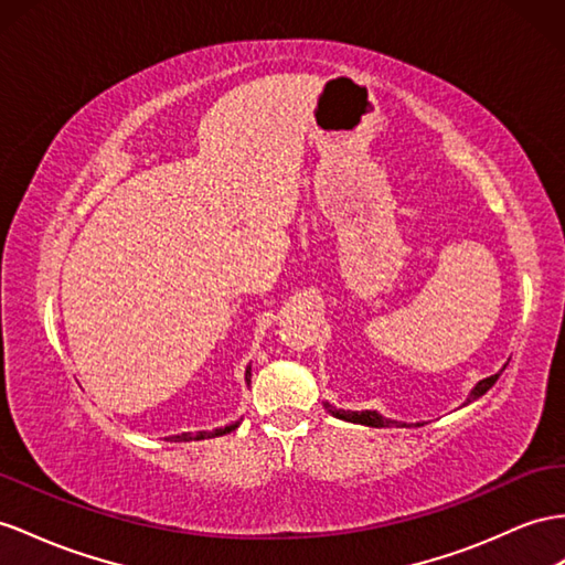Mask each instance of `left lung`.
<instances>
[{
  "label": "left lung",
  "instance_id": "left-lung-1",
  "mask_svg": "<svg viewBox=\"0 0 565 565\" xmlns=\"http://www.w3.org/2000/svg\"><path fill=\"white\" fill-rule=\"evenodd\" d=\"M497 380H499V374H491V377H487V380H482L480 384H477V386L472 388V394H470L468 403H470V401H475V398H480L482 394H487L489 388L497 384ZM327 408H329V413H331V415L341 417V420L358 423V425H367V427H392V425H401V423H394V420H386V417H382L380 413H374V411H363V413L337 411L334 406H329V403H327ZM401 427H406V425H401Z\"/></svg>",
  "mask_w": 565,
  "mask_h": 565
}]
</instances>
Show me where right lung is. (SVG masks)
Returning a JSON list of instances; mask_svg holds the SVG:
<instances>
[{
	"label": "right lung",
	"mask_w": 565,
	"mask_h": 565,
	"mask_svg": "<svg viewBox=\"0 0 565 565\" xmlns=\"http://www.w3.org/2000/svg\"><path fill=\"white\" fill-rule=\"evenodd\" d=\"M245 380H250V367L245 370ZM236 427H238V423H236V425H228V427H224V429H214V431H198V434L185 431V434H177V437H171V439H173V441H200V439H210V437H222V434L234 431Z\"/></svg>",
	"instance_id": "add662e5"
}]
</instances>
